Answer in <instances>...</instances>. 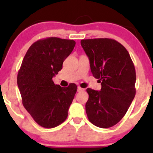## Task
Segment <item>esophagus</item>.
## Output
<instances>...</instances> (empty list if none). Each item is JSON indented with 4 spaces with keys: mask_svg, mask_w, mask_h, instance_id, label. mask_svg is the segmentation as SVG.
Returning a JSON list of instances; mask_svg holds the SVG:
<instances>
[{
    "mask_svg": "<svg viewBox=\"0 0 153 153\" xmlns=\"http://www.w3.org/2000/svg\"><path fill=\"white\" fill-rule=\"evenodd\" d=\"M85 89L84 88H80V86L78 87V92H81V91H83Z\"/></svg>",
    "mask_w": 153,
    "mask_h": 153,
    "instance_id": "1",
    "label": "esophagus"
}]
</instances>
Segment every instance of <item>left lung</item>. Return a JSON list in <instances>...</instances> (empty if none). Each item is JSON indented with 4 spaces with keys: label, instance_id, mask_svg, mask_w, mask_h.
Segmentation results:
<instances>
[{
    "label": "left lung",
    "instance_id": "left-lung-1",
    "mask_svg": "<svg viewBox=\"0 0 153 153\" xmlns=\"http://www.w3.org/2000/svg\"><path fill=\"white\" fill-rule=\"evenodd\" d=\"M91 73L101 82V91L87 88L85 111L89 121L101 128L113 127L122 119L134 99L136 72L126 48L108 38L82 39Z\"/></svg>",
    "mask_w": 153,
    "mask_h": 153
}]
</instances>
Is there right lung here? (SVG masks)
Masks as SVG:
<instances>
[{
	"label": "right lung",
	"mask_w": 153,
	"mask_h": 153,
	"mask_svg": "<svg viewBox=\"0 0 153 153\" xmlns=\"http://www.w3.org/2000/svg\"><path fill=\"white\" fill-rule=\"evenodd\" d=\"M75 45L72 39L49 37L31 45L17 76L22 103L39 125L53 128L65 121L77 91L71 83L67 88L54 83L52 78Z\"/></svg>",
	"instance_id": "1"
}]
</instances>
